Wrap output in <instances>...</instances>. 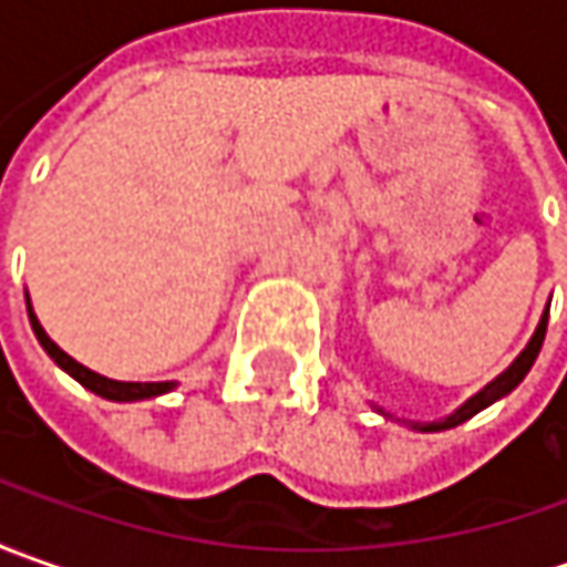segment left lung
<instances>
[{"label":"left lung","instance_id":"8db88e82","mask_svg":"<svg viewBox=\"0 0 567 567\" xmlns=\"http://www.w3.org/2000/svg\"><path fill=\"white\" fill-rule=\"evenodd\" d=\"M546 324H549V309L543 312V318H539V328H536V334L530 338V343H527V350L517 357V360L498 375L495 381H489L480 394H473L461 410H454L447 420H442V423H413V429H423V432H439V429H454V425H461V423H467L470 416H476L480 410H486L489 403H495L498 398H505V394H512L514 388L524 381V375L530 372V365L536 362V357H539V347H543V340H546Z\"/></svg>","mask_w":567,"mask_h":567}]
</instances>
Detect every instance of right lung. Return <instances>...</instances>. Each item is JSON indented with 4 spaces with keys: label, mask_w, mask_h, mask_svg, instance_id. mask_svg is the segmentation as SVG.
<instances>
[{
    "label": "right lung",
    "mask_w": 567,
    "mask_h": 567,
    "mask_svg": "<svg viewBox=\"0 0 567 567\" xmlns=\"http://www.w3.org/2000/svg\"><path fill=\"white\" fill-rule=\"evenodd\" d=\"M28 318H31V328L33 334H37V340H40V347L53 357L69 375L75 381H81L87 391H94V394H100V398H106V401H144V398H157V394H166V391H173L176 384L173 381H113V379H103V375H97V372H91L87 365H81V362H75L65 350H59L53 340H50V334L40 328V321H37V316H33V309L28 306Z\"/></svg>",
    "instance_id": "add662e5"
}]
</instances>
